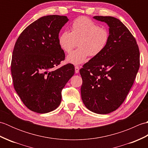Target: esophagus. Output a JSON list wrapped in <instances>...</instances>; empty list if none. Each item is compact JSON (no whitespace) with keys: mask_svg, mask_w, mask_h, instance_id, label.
Instances as JSON below:
<instances>
[{"mask_svg":"<svg viewBox=\"0 0 148 148\" xmlns=\"http://www.w3.org/2000/svg\"><path fill=\"white\" fill-rule=\"evenodd\" d=\"M79 71V67L78 66H75V72L77 74Z\"/></svg>","mask_w":148,"mask_h":148,"instance_id":"obj_1","label":"esophagus"}]
</instances>
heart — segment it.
Returning a JSON list of instances; mask_svg holds the SVG:
<instances>
[{"mask_svg":"<svg viewBox=\"0 0 148 148\" xmlns=\"http://www.w3.org/2000/svg\"><path fill=\"white\" fill-rule=\"evenodd\" d=\"M109 40V32L106 28L84 16L76 19L71 25V32L64 31L58 36V45L63 51L70 53L76 46L78 48L71 52L67 62L74 65L85 62L90 55L98 56L106 48Z\"/></svg>","mask_w":148,"mask_h":148,"instance_id":"obj_1","label":"heart"}]
</instances>
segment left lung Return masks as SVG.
Wrapping results in <instances>:
<instances>
[{
  "instance_id": "8db88e82",
  "label": "left lung",
  "mask_w": 148,
  "mask_h": 148,
  "mask_svg": "<svg viewBox=\"0 0 148 148\" xmlns=\"http://www.w3.org/2000/svg\"><path fill=\"white\" fill-rule=\"evenodd\" d=\"M93 18L108 24L109 40L100 55L80 69L81 98L90 111L106 114L126 99L139 71L140 53L136 39L120 20L102 16Z\"/></svg>"
}]
</instances>
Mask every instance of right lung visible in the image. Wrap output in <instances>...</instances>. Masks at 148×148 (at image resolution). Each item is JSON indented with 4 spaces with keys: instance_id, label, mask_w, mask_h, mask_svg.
<instances>
[{
    "instance_id": "right-lung-1",
    "label": "right lung",
    "mask_w": 148,
    "mask_h": 148,
    "mask_svg": "<svg viewBox=\"0 0 148 148\" xmlns=\"http://www.w3.org/2000/svg\"><path fill=\"white\" fill-rule=\"evenodd\" d=\"M68 21L65 16H42L28 26L15 43L11 66L14 88L34 112L44 114L57 108L62 90L74 74L70 64L53 69L65 59L58 39Z\"/></svg>"
}]
</instances>
